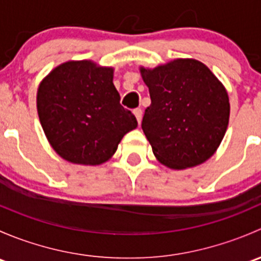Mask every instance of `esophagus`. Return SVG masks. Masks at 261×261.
Returning <instances> with one entry per match:
<instances>
[{
  "label": "esophagus",
  "instance_id": "34e87169",
  "mask_svg": "<svg viewBox=\"0 0 261 261\" xmlns=\"http://www.w3.org/2000/svg\"><path fill=\"white\" fill-rule=\"evenodd\" d=\"M134 115H135L136 120H138V122L140 123L141 122V118H143V111H141V109H135L134 110Z\"/></svg>",
  "mask_w": 261,
  "mask_h": 261
}]
</instances>
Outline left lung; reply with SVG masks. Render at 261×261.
<instances>
[{"label": "left lung", "mask_w": 261, "mask_h": 261, "mask_svg": "<svg viewBox=\"0 0 261 261\" xmlns=\"http://www.w3.org/2000/svg\"><path fill=\"white\" fill-rule=\"evenodd\" d=\"M140 73L151 98L141 127L155 158L172 169L210 159L230 118L223 84L196 59H175L154 69L140 67Z\"/></svg>", "instance_id": "8db88e82"}]
</instances>
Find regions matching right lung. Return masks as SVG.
I'll return each instance as SVG.
<instances>
[{"mask_svg": "<svg viewBox=\"0 0 261 261\" xmlns=\"http://www.w3.org/2000/svg\"><path fill=\"white\" fill-rule=\"evenodd\" d=\"M114 68L70 60L51 70L38 89L36 106L53 149L67 162L98 165L117 150L136 117L120 105Z\"/></svg>", "mask_w": 261, "mask_h": 261, "instance_id": "right-lung-1", "label": "right lung"}]
</instances>
